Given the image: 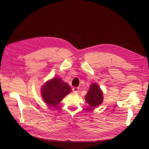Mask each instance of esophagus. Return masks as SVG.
Listing matches in <instances>:
<instances>
[{"label": "esophagus", "instance_id": "obj_1", "mask_svg": "<svg viewBox=\"0 0 149 149\" xmlns=\"http://www.w3.org/2000/svg\"><path fill=\"white\" fill-rule=\"evenodd\" d=\"M72 91H73L74 93H78V92L79 91V88H78V87H74V88H73Z\"/></svg>", "mask_w": 149, "mask_h": 149}]
</instances>
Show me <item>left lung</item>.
Here are the masks:
<instances>
[{"mask_svg":"<svg viewBox=\"0 0 149 149\" xmlns=\"http://www.w3.org/2000/svg\"><path fill=\"white\" fill-rule=\"evenodd\" d=\"M103 92L99 87L98 84H91L89 90L85 95V100L92 108L98 107L103 102Z\"/></svg>","mask_w":149,"mask_h":149,"instance_id":"8db88e82","label":"left lung"}]
</instances>
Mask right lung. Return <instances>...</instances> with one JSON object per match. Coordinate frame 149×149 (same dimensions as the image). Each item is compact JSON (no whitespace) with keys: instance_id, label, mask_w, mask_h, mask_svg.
<instances>
[{"instance_id":"1","label":"right lung","mask_w":149,"mask_h":149,"mask_svg":"<svg viewBox=\"0 0 149 149\" xmlns=\"http://www.w3.org/2000/svg\"><path fill=\"white\" fill-rule=\"evenodd\" d=\"M71 92L70 86L59 78L47 81L40 88L42 100L51 107H55Z\"/></svg>"}]
</instances>
